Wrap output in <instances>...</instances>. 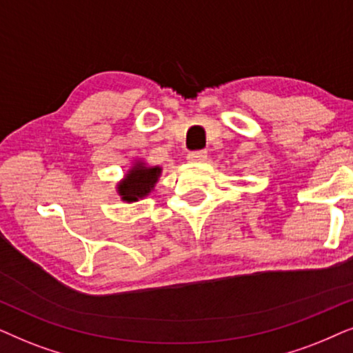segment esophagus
Masks as SVG:
<instances>
[{"instance_id": "34e87169", "label": "esophagus", "mask_w": 353, "mask_h": 353, "mask_svg": "<svg viewBox=\"0 0 353 353\" xmlns=\"http://www.w3.org/2000/svg\"><path fill=\"white\" fill-rule=\"evenodd\" d=\"M206 157H208V153H206L205 150H195V152H190L189 154H187V158H189V161H194V163L205 161Z\"/></svg>"}]
</instances>
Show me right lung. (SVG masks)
<instances>
[{"instance_id":"obj_1","label":"right lung","mask_w":353,"mask_h":353,"mask_svg":"<svg viewBox=\"0 0 353 353\" xmlns=\"http://www.w3.org/2000/svg\"><path fill=\"white\" fill-rule=\"evenodd\" d=\"M159 172H161L159 168H145L142 164H135L125 176V179L117 187L122 200L137 201L142 196L148 195L150 190L153 189L154 182L158 181Z\"/></svg>"}]
</instances>
